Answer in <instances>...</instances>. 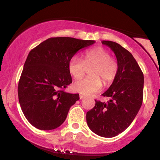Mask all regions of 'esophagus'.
Here are the masks:
<instances>
[{
  "mask_svg": "<svg viewBox=\"0 0 160 160\" xmlns=\"http://www.w3.org/2000/svg\"><path fill=\"white\" fill-rule=\"evenodd\" d=\"M84 98V95H80V99H82Z\"/></svg>",
  "mask_w": 160,
  "mask_h": 160,
  "instance_id": "1",
  "label": "esophagus"
}]
</instances>
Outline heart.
Returning <instances> with one entry per match:
<instances>
[{
  "instance_id": "b5f03b06",
  "label": "heart",
  "mask_w": 160,
  "mask_h": 160,
  "mask_svg": "<svg viewBox=\"0 0 160 160\" xmlns=\"http://www.w3.org/2000/svg\"><path fill=\"white\" fill-rule=\"evenodd\" d=\"M86 67L91 68V76L74 82L73 88L82 95H89L101 89L103 81L104 85L114 80L118 71L117 61L111 58L107 49L97 47L88 50L83 56V61L78 56H73L68 62V72L74 79H80L86 73Z\"/></svg>"
}]
</instances>
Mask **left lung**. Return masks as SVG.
<instances>
[{"instance_id": "1", "label": "left lung", "mask_w": 160, "mask_h": 160, "mask_svg": "<svg viewBox=\"0 0 160 160\" xmlns=\"http://www.w3.org/2000/svg\"><path fill=\"white\" fill-rule=\"evenodd\" d=\"M117 57L118 71L113 82L102 95L107 103L95 101L86 113V122L93 132L113 138L126 130L138 113L143 101L144 74L136 60L127 49L116 42L103 40Z\"/></svg>"}]
</instances>
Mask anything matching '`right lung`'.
Segmentation results:
<instances>
[{
	"label": "right lung",
	"instance_id": "right-lung-1",
	"mask_svg": "<svg viewBox=\"0 0 160 160\" xmlns=\"http://www.w3.org/2000/svg\"><path fill=\"white\" fill-rule=\"evenodd\" d=\"M94 40L51 38L29 52L18 85V96L25 118L40 130H52L63 123L79 94L65 92L72 82L68 62L80 49Z\"/></svg>",
	"mask_w": 160,
	"mask_h": 160
}]
</instances>
